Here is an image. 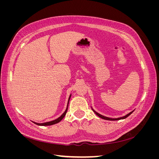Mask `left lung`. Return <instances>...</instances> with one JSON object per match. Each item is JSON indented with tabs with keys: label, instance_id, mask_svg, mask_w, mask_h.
I'll use <instances>...</instances> for the list:
<instances>
[{
	"label": "left lung",
	"instance_id": "obj_1",
	"mask_svg": "<svg viewBox=\"0 0 159 159\" xmlns=\"http://www.w3.org/2000/svg\"><path fill=\"white\" fill-rule=\"evenodd\" d=\"M92 109V110H93V111L98 115V117H101L102 119H105V120H109V121H117V120H120V119H125V118H127V117H129L130 115H131L133 111H134V110L133 111H132L131 112H130L129 113H128V114H127L126 115H125V116H123V117H119V118H115V119H113V118H109V117H105V116H103V115H101V114H99V113H98V112H96L94 110V109H93V108H91Z\"/></svg>",
	"mask_w": 159,
	"mask_h": 159
}]
</instances>
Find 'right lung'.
Returning a JSON list of instances; mask_svg holds the SVG:
<instances>
[{
    "instance_id": "right-lung-1",
    "label": "right lung",
    "mask_w": 159,
    "mask_h": 159,
    "mask_svg": "<svg viewBox=\"0 0 159 159\" xmlns=\"http://www.w3.org/2000/svg\"><path fill=\"white\" fill-rule=\"evenodd\" d=\"M71 95H70L69 97V99H68V105H67V108L66 109L65 111L64 112V113L62 114L60 117H59L58 118H57L55 120H53V121H49V122H46V123H36V122H33L34 123H35L36 125H40V126H48V125H54V124H56L57 123H59L60 121H61L62 119H63V118L65 117V115L67 113V111H68V104H69V102H70V98H71Z\"/></svg>"
}]
</instances>
